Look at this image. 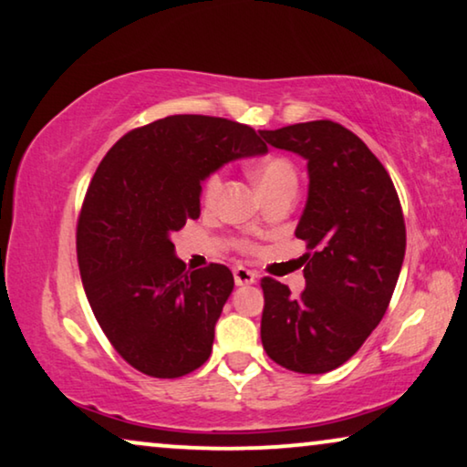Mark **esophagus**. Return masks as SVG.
Listing matches in <instances>:
<instances>
[{"label":"esophagus","mask_w":467,"mask_h":467,"mask_svg":"<svg viewBox=\"0 0 467 467\" xmlns=\"http://www.w3.org/2000/svg\"><path fill=\"white\" fill-rule=\"evenodd\" d=\"M234 280L238 286H250V284L256 282V274L250 272V269H246V267L238 265V267H234Z\"/></svg>","instance_id":"34e87169"}]
</instances>
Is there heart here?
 I'll list each match as a JSON object with an SVG mask.
<instances>
[{"label":"heart","instance_id":"obj_1","mask_svg":"<svg viewBox=\"0 0 467 467\" xmlns=\"http://www.w3.org/2000/svg\"><path fill=\"white\" fill-rule=\"evenodd\" d=\"M253 177H254L256 187L261 189L265 185L278 183V181H284V179H295V172H293V168H290L288 161H284L280 158H274V160H267L265 164H261L259 168H256ZM221 187H223V179H221L219 172L211 174V177L206 179V183H204V202H206V204H213V202L219 198Z\"/></svg>","mask_w":467,"mask_h":467}]
</instances>
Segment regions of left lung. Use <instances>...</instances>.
<instances>
[{
    "label": "left lung",
    "instance_id": "obj_1",
    "mask_svg": "<svg viewBox=\"0 0 467 467\" xmlns=\"http://www.w3.org/2000/svg\"><path fill=\"white\" fill-rule=\"evenodd\" d=\"M259 134L301 155L309 177L295 229L309 250L306 290L293 296L263 278V348L295 373H328L360 349L389 306L407 248L400 200L381 161L341 124L317 119Z\"/></svg>",
    "mask_w": 467,
    "mask_h": 467
}]
</instances>
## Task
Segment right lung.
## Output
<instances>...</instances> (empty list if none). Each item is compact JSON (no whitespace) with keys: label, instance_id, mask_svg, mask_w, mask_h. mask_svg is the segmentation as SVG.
Wrapping results in <instances>:
<instances>
[{"label":"right lung","instance_id":"add662e5","mask_svg":"<svg viewBox=\"0 0 467 467\" xmlns=\"http://www.w3.org/2000/svg\"><path fill=\"white\" fill-rule=\"evenodd\" d=\"M253 128L168 116L121 137L100 161L78 223V261L94 316L128 364L174 379L202 367L234 290L225 265L187 272L171 240L200 217L202 183L265 155Z\"/></svg>","mask_w":467,"mask_h":467}]
</instances>
